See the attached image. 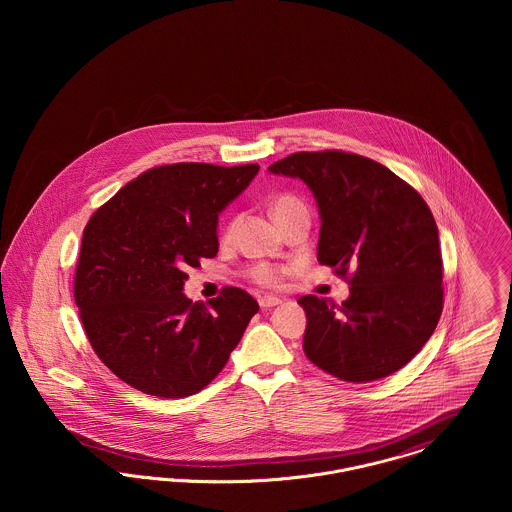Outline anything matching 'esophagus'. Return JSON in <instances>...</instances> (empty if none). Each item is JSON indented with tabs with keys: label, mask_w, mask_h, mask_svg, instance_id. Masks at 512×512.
<instances>
[{
	"label": "esophagus",
	"mask_w": 512,
	"mask_h": 512,
	"mask_svg": "<svg viewBox=\"0 0 512 512\" xmlns=\"http://www.w3.org/2000/svg\"><path fill=\"white\" fill-rule=\"evenodd\" d=\"M280 303H282V299H280V297H274V295H265V297H259V305H261L263 309L276 307V305H280Z\"/></svg>",
	"instance_id": "1"
}]
</instances>
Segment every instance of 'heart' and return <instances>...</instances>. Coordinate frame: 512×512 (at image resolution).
Here are the masks:
<instances>
[{
  "instance_id": "b5f03b06",
  "label": "heart",
  "mask_w": 512,
  "mask_h": 512,
  "mask_svg": "<svg viewBox=\"0 0 512 512\" xmlns=\"http://www.w3.org/2000/svg\"><path fill=\"white\" fill-rule=\"evenodd\" d=\"M303 207L301 201H297L292 195H280L272 201L270 205V211H272V217L278 222L282 217H286L288 213H292L295 209ZM234 232V222L228 226L226 234L230 236ZM251 278L261 284V286H276L280 282V270L276 267H270V265H255V267L249 270Z\"/></svg>"
}]
</instances>
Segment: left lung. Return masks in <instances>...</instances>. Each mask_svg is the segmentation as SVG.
<instances>
[{
    "label": "left lung",
    "instance_id": "8db88e82",
    "mask_svg": "<svg viewBox=\"0 0 512 512\" xmlns=\"http://www.w3.org/2000/svg\"><path fill=\"white\" fill-rule=\"evenodd\" d=\"M299 178L317 199V259L349 278L340 307L303 295V351L345 382H372L407 365L443 309L438 226L426 201L397 174L361 155L301 151L268 167Z\"/></svg>",
    "mask_w": 512,
    "mask_h": 512
}]
</instances>
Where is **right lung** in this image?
I'll return each mask as SVG.
<instances>
[{
    "label": "right lung",
    "instance_id": "right-lung-1",
    "mask_svg": "<svg viewBox=\"0 0 512 512\" xmlns=\"http://www.w3.org/2000/svg\"><path fill=\"white\" fill-rule=\"evenodd\" d=\"M259 165L176 163L140 174L84 228L74 301L103 365L147 395L203 390L242 340L257 301L224 288L209 305L184 295L186 270L219 251V215Z\"/></svg>",
    "mask_w": 512,
    "mask_h": 512
}]
</instances>
